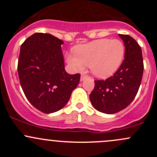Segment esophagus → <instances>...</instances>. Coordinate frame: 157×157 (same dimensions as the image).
<instances>
[{"label":"esophagus","instance_id":"1","mask_svg":"<svg viewBox=\"0 0 157 157\" xmlns=\"http://www.w3.org/2000/svg\"><path fill=\"white\" fill-rule=\"evenodd\" d=\"M87 77H88L87 75H84V74H82L81 77H80V80H81V81H83V80H84L85 79L87 78Z\"/></svg>","mask_w":157,"mask_h":157}]
</instances>
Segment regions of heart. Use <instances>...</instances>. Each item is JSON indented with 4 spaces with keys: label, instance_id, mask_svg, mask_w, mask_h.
Returning <instances> with one entry per match:
<instances>
[{
    "label": "heart",
    "instance_id": "heart-1",
    "mask_svg": "<svg viewBox=\"0 0 157 157\" xmlns=\"http://www.w3.org/2000/svg\"><path fill=\"white\" fill-rule=\"evenodd\" d=\"M74 53H67L66 59L74 70L89 66L96 77H107L113 74L122 63L124 45L118 39H99L80 45L74 48Z\"/></svg>",
    "mask_w": 157,
    "mask_h": 157
}]
</instances>
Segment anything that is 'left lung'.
Segmentation results:
<instances>
[{
  "label": "left lung",
  "mask_w": 157,
  "mask_h": 157,
  "mask_svg": "<svg viewBox=\"0 0 157 157\" xmlns=\"http://www.w3.org/2000/svg\"><path fill=\"white\" fill-rule=\"evenodd\" d=\"M125 46L124 59L116 72L106 80H95L90 99L95 109L114 114L125 109L138 92L144 72L142 51L136 40L119 34Z\"/></svg>",
  "instance_id": "left-lung-1"
}]
</instances>
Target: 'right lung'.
Listing matches in <instances>:
<instances>
[{
  "mask_svg": "<svg viewBox=\"0 0 157 157\" xmlns=\"http://www.w3.org/2000/svg\"><path fill=\"white\" fill-rule=\"evenodd\" d=\"M62 44L51 34L36 33L20 47V85L30 103L44 113L62 109L80 82V74L71 75L64 70Z\"/></svg>",
  "mask_w": 157,
  "mask_h": 157,
  "instance_id": "obj_1",
  "label": "right lung"
}]
</instances>
